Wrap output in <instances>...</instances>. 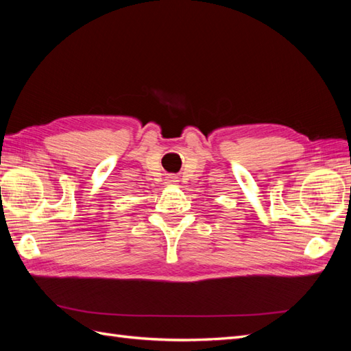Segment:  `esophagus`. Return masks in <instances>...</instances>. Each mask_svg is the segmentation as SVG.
Here are the masks:
<instances>
[{
	"mask_svg": "<svg viewBox=\"0 0 351 351\" xmlns=\"http://www.w3.org/2000/svg\"><path fill=\"white\" fill-rule=\"evenodd\" d=\"M176 182V177H169V183H174Z\"/></svg>",
	"mask_w": 351,
	"mask_h": 351,
	"instance_id": "1",
	"label": "esophagus"
}]
</instances>
